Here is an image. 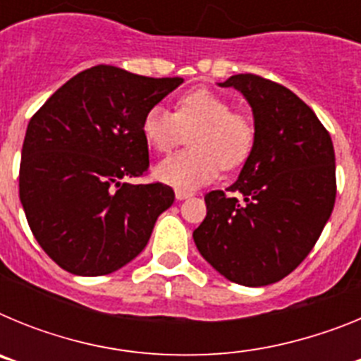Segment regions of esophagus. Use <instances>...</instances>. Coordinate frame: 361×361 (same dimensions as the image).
<instances>
[{"mask_svg": "<svg viewBox=\"0 0 361 361\" xmlns=\"http://www.w3.org/2000/svg\"><path fill=\"white\" fill-rule=\"evenodd\" d=\"M188 197H191L190 191H186V190H175V199H177V200H184V199H188Z\"/></svg>", "mask_w": 361, "mask_h": 361, "instance_id": "obj_1", "label": "esophagus"}]
</instances>
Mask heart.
<instances>
[{
	"label": "heart",
	"mask_w": 361,
	"mask_h": 361,
	"mask_svg": "<svg viewBox=\"0 0 361 361\" xmlns=\"http://www.w3.org/2000/svg\"><path fill=\"white\" fill-rule=\"evenodd\" d=\"M142 135L149 148L168 153L190 133L191 148L175 153L157 166V177L177 190H197L212 183L220 166L233 170L244 164L255 145V126L226 97L208 88L178 95L175 114L152 106L142 117Z\"/></svg>",
	"instance_id": "b5f03b06"
}]
</instances>
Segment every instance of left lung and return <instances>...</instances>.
<instances>
[{"label": "left lung", "instance_id": "obj_1", "mask_svg": "<svg viewBox=\"0 0 361 361\" xmlns=\"http://www.w3.org/2000/svg\"><path fill=\"white\" fill-rule=\"evenodd\" d=\"M237 88L255 117V145L235 184L209 191L197 250L220 275L260 288L288 276L314 247L336 199L329 132L289 88L255 73Z\"/></svg>", "mask_w": 361, "mask_h": 361}]
</instances>
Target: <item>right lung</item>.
Segmentation results:
<instances>
[{
  "label": "right lung",
  "mask_w": 361,
  "mask_h": 361,
  "mask_svg": "<svg viewBox=\"0 0 361 361\" xmlns=\"http://www.w3.org/2000/svg\"><path fill=\"white\" fill-rule=\"evenodd\" d=\"M183 78L86 68L32 116L19 164V199L43 251L72 275L101 276L133 260L173 204L148 171L142 117Z\"/></svg>",
  "instance_id": "obj_1"
}]
</instances>
